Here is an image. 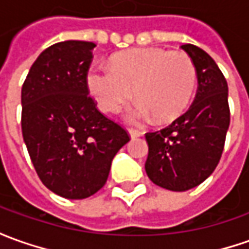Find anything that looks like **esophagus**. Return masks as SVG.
<instances>
[{"mask_svg":"<svg viewBox=\"0 0 249 249\" xmlns=\"http://www.w3.org/2000/svg\"><path fill=\"white\" fill-rule=\"evenodd\" d=\"M129 134L131 139H136V137H140V136H142V131H140V130H129Z\"/></svg>","mask_w":249,"mask_h":249,"instance_id":"obj_1","label":"esophagus"}]
</instances>
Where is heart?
<instances>
[{
    "instance_id": "b5f03b06",
    "label": "heart",
    "mask_w": 249,
    "mask_h": 249,
    "mask_svg": "<svg viewBox=\"0 0 249 249\" xmlns=\"http://www.w3.org/2000/svg\"><path fill=\"white\" fill-rule=\"evenodd\" d=\"M87 87L105 112L120 109L133 97L126 119L169 123L190 107L196 89V68L186 53L163 48H134L116 55L110 68L94 65L87 73Z\"/></svg>"
}]
</instances>
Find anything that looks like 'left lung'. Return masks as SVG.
<instances>
[{"instance_id": "obj_1", "label": "left lung", "mask_w": 249, "mask_h": 249, "mask_svg": "<svg viewBox=\"0 0 249 249\" xmlns=\"http://www.w3.org/2000/svg\"><path fill=\"white\" fill-rule=\"evenodd\" d=\"M181 50L196 63L194 102L167 127L145 134V172L154 184L170 191L194 188L213 173L230 124L229 87L223 73L199 47L184 44Z\"/></svg>"}]
</instances>
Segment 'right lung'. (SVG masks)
<instances>
[{
    "label": "right lung",
    "mask_w": 249,
    "mask_h": 249,
    "mask_svg": "<svg viewBox=\"0 0 249 249\" xmlns=\"http://www.w3.org/2000/svg\"><path fill=\"white\" fill-rule=\"evenodd\" d=\"M94 47L77 40L48 47L22 87V134L34 169L44 186L68 199L101 190L112 159L130 141L89 95Z\"/></svg>",
    "instance_id": "1"
}]
</instances>
